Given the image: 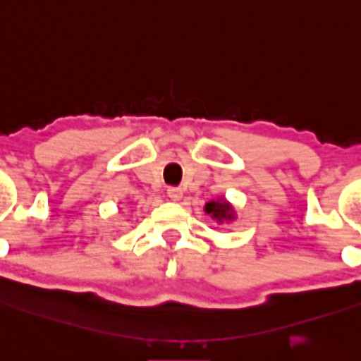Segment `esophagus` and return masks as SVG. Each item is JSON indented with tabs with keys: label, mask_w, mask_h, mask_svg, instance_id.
Listing matches in <instances>:
<instances>
[{
	"label": "esophagus",
	"mask_w": 361,
	"mask_h": 361,
	"mask_svg": "<svg viewBox=\"0 0 361 361\" xmlns=\"http://www.w3.org/2000/svg\"><path fill=\"white\" fill-rule=\"evenodd\" d=\"M168 195L171 200H180L183 195V190L180 187H168Z\"/></svg>",
	"instance_id": "1"
}]
</instances>
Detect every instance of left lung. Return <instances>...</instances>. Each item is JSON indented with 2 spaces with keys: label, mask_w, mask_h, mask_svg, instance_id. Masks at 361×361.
<instances>
[{
  "label": "left lung",
  "mask_w": 361,
  "mask_h": 361,
  "mask_svg": "<svg viewBox=\"0 0 361 361\" xmlns=\"http://www.w3.org/2000/svg\"><path fill=\"white\" fill-rule=\"evenodd\" d=\"M205 212L211 214L214 219H217L219 223L221 221L231 219L233 217L231 205L226 204V202H209V204L205 205Z\"/></svg>",
  "instance_id": "8db88e82"
}]
</instances>
